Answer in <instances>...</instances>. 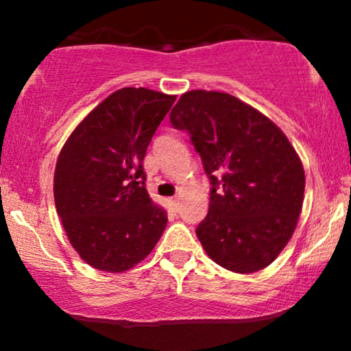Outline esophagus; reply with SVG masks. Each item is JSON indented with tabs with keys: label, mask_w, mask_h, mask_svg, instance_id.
<instances>
[{
	"label": "esophagus",
	"mask_w": 351,
	"mask_h": 351,
	"mask_svg": "<svg viewBox=\"0 0 351 351\" xmlns=\"http://www.w3.org/2000/svg\"><path fill=\"white\" fill-rule=\"evenodd\" d=\"M170 204H171V208L176 211V209H178V206H180V199L178 198H171Z\"/></svg>",
	"instance_id": "34e87169"
}]
</instances>
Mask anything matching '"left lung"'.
Here are the masks:
<instances>
[{
	"label": "left lung",
	"mask_w": 351,
	"mask_h": 351,
	"mask_svg": "<svg viewBox=\"0 0 351 351\" xmlns=\"http://www.w3.org/2000/svg\"><path fill=\"white\" fill-rule=\"evenodd\" d=\"M186 130L211 180L196 236L216 264L251 274L267 267L295 231L305 173L284 132L257 108L216 90H189L170 115Z\"/></svg>",
	"instance_id": "obj_1"
}]
</instances>
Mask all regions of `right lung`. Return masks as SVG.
<instances>
[{"label": "right lung", "instance_id": "obj_1", "mask_svg": "<svg viewBox=\"0 0 351 351\" xmlns=\"http://www.w3.org/2000/svg\"><path fill=\"white\" fill-rule=\"evenodd\" d=\"M176 95L123 87L74 128L58 156L54 201L80 259L106 272H125L153 251L167 211L145 188L143 158Z\"/></svg>", "mask_w": 351, "mask_h": 351}]
</instances>
